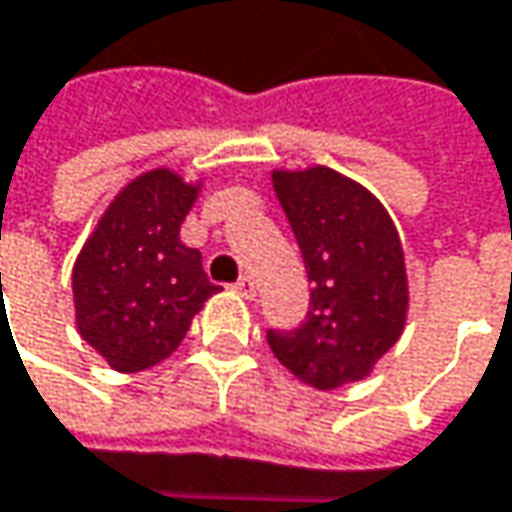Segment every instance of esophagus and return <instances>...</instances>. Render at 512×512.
<instances>
[{
    "label": "esophagus",
    "mask_w": 512,
    "mask_h": 512,
    "mask_svg": "<svg viewBox=\"0 0 512 512\" xmlns=\"http://www.w3.org/2000/svg\"><path fill=\"white\" fill-rule=\"evenodd\" d=\"M234 290H237V293H240L243 299H255V296H257L255 281H252L249 275H243V278H240V281L234 284Z\"/></svg>",
    "instance_id": "1"
}]
</instances>
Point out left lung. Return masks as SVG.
I'll use <instances>...</instances> for the list:
<instances>
[{
    "instance_id": "1",
    "label": "left lung",
    "mask_w": 512,
    "mask_h": 512,
    "mask_svg": "<svg viewBox=\"0 0 512 512\" xmlns=\"http://www.w3.org/2000/svg\"><path fill=\"white\" fill-rule=\"evenodd\" d=\"M310 278L299 328L266 331L272 354L307 387L360 381L393 349L407 319L404 252L390 213L357 181L328 169L272 172Z\"/></svg>"
}]
</instances>
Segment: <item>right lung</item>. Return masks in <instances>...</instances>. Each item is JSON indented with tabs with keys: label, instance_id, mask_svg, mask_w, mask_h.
<instances>
[{
	"label": "right lung",
	"instance_id": "obj_1",
	"mask_svg": "<svg viewBox=\"0 0 512 512\" xmlns=\"http://www.w3.org/2000/svg\"><path fill=\"white\" fill-rule=\"evenodd\" d=\"M196 193L169 169L143 172L111 202L72 266L78 331L117 372L169 357L219 290L199 249L178 237Z\"/></svg>",
	"mask_w": 512,
	"mask_h": 512
}]
</instances>
